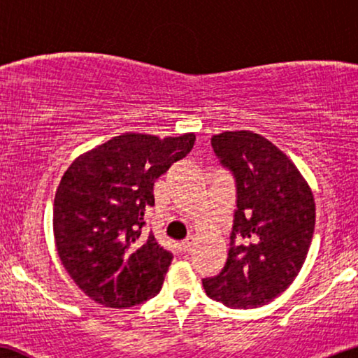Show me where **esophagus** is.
<instances>
[{
    "label": "esophagus",
    "instance_id": "34e87169",
    "mask_svg": "<svg viewBox=\"0 0 358 358\" xmlns=\"http://www.w3.org/2000/svg\"><path fill=\"white\" fill-rule=\"evenodd\" d=\"M193 244H194V236H193V234H189V236L186 238L185 241H181V246H183L185 250H188V252L191 250V248H193Z\"/></svg>",
    "mask_w": 358,
    "mask_h": 358
}]
</instances>
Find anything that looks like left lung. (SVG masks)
<instances>
[{"label": "left lung", "instance_id": "obj_1", "mask_svg": "<svg viewBox=\"0 0 358 358\" xmlns=\"http://www.w3.org/2000/svg\"><path fill=\"white\" fill-rule=\"evenodd\" d=\"M210 141L236 178L238 209L227 264L202 286L227 307L265 306L289 287L306 262L315 199L296 164L259 133L223 131Z\"/></svg>", "mask_w": 358, "mask_h": 358}]
</instances>
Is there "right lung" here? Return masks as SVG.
Instances as JSON below:
<instances>
[{
	"instance_id": "1",
	"label": "right lung",
	"mask_w": 358,
	"mask_h": 358,
	"mask_svg": "<svg viewBox=\"0 0 358 358\" xmlns=\"http://www.w3.org/2000/svg\"><path fill=\"white\" fill-rule=\"evenodd\" d=\"M194 133L127 131L80 154L56 189L52 231L76 285L106 307L127 308L161 291L173 255L141 233L152 186L194 145Z\"/></svg>"
}]
</instances>
